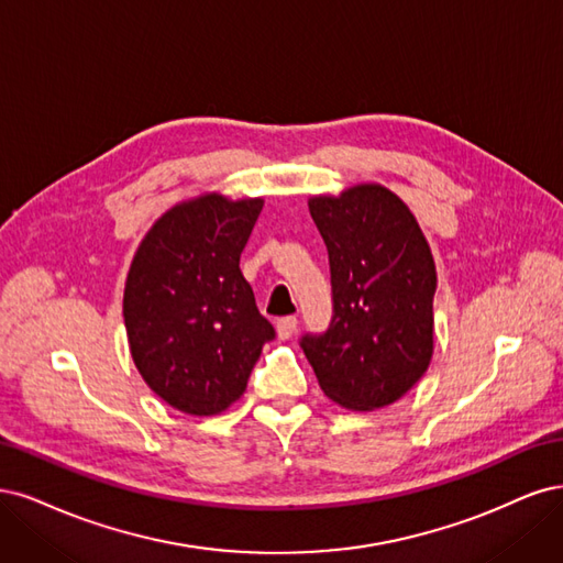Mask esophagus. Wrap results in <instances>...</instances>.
<instances>
[{
  "label": "esophagus",
  "instance_id": "obj_1",
  "mask_svg": "<svg viewBox=\"0 0 563 563\" xmlns=\"http://www.w3.org/2000/svg\"><path fill=\"white\" fill-rule=\"evenodd\" d=\"M276 332H278V339H289L295 332H297V318L295 316H287V318H280L276 322Z\"/></svg>",
  "mask_w": 563,
  "mask_h": 563
}]
</instances>
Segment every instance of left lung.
<instances>
[{
	"label": "left lung",
	"mask_w": 563,
	"mask_h": 563,
	"mask_svg": "<svg viewBox=\"0 0 563 563\" xmlns=\"http://www.w3.org/2000/svg\"><path fill=\"white\" fill-rule=\"evenodd\" d=\"M328 245L332 322L299 346L332 402L372 411L416 386L432 357V252L411 210L380 185L308 201Z\"/></svg>",
	"instance_id": "1"
}]
</instances>
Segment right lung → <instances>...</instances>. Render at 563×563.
I'll use <instances>...</instances> for the list:
<instances>
[{
	"instance_id": "right-lung-1",
	"label": "right lung",
	"mask_w": 563,
	"mask_h": 563,
	"mask_svg": "<svg viewBox=\"0 0 563 563\" xmlns=\"http://www.w3.org/2000/svg\"><path fill=\"white\" fill-rule=\"evenodd\" d=\"M262 206L198 196L156 220L133 257L123 292L131 355L144 384L185 413L212 416L239 400L276 336L241 274Z\"/></svg>"
}]
</instances>
